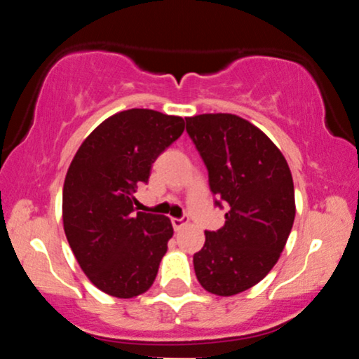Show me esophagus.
<instances>
[{"instance_id": "obj_1", "label": "esophagus", "mask_w": 359, "mask_h": 359, "mask_svg": "<svg viewBox=\"0 0 359 359\" xmlns=\"http://www.w3.org/2000/svg\"><path fill=\"white\" fill-rule=\"evenodd\" d=\"M185 224H187V217H172V226L175 231H180Z\"/></svg>"}]
</instances>
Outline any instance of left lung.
<instances>
[{
  "instance_id": "1",
  "label": "left lung",
  "mask_w": 359,
  "mask_h": 359,
  "mask_svg": "<svg viewBox=\"0 0 359 359\" xmlns=\"http://www.w3.org/2000/svg\"><path fill=\"white\" fill-rule=\"evenodd\" d=\"M185 123L216 205L228 208L224 226L205 231L194 270L205 290L229 297L257 285L278 262L295 219L294 180L282 151L246 119L216 113Z\"/></svg>"
}]
</instances>
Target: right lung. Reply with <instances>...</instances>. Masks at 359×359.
I'll return each instance as SVG.
<instances>
[{"instance_id": "obj_1", "label": "right lung", "mask_w": 359, "mask_h": 359, "mask_svg": "<svg viewBox=\"0 0 359 359\" xmlns=\"http://www.w3.org/2000/svg\"><path fill=\"white\" fill-rule=\"evenodd\" d=\"M184 119L128 109L101 123L74 155L62 191L64 231L88 278L131 299L151 287L174 234L168 217L135 212L133 194L184 131Z\"/></svg>"}]
</instances>
